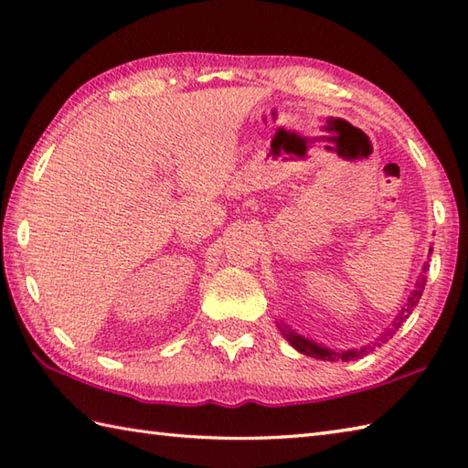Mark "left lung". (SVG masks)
I'll list each match as a JSON object with an SVG mask.
<instances>
[{
    "instance_id": "left-lung-1",
    "label": "left lung",
    "mask_w": 468,
    "mask_h": 468,
    "mask_svg": "<svg viewBox=\"0 0 468 468\" xmlns=\"http://www.w3.org/2000/svg\"><path fill=\"white\" fill-rule=\"evenodd\" d=\"M426 271H429V263H424V270H422V273H420V277H419V282H416V290L410 293V297H409V302H406V305L402 307L400 310V314L396 315V320L392 322V325L388 327V330L378 337V342H374V346H364V347H360V350H347V352H334V350H330V347H324V346H317L315 342H312V340H307V337H303V335H300V334H295V332H292V330H287V332H283V335L287 337V340H290V344L295 347L297 352H302V354H305V356H312V357H317V360H330V362H337V360H344V362H350V360H356V357H362V356H366L367 352H372L376 346H380V344H384L388 337H392L394 334H396V330H399V327L409 320V315L412 314V310H414V305L419 303V300H420V295H422V292H424V285H426Z\"/></svg>"
}]
</instances>
